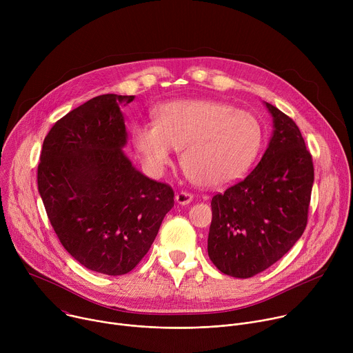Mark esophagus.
Segmentation results:
<instances>
[{
	"mask_svg": "<svg viewBox=\"0 0 353 353\" xmlns=\"http://www.w3.org/2000/svg\"><path fill=\"white\" fill-rule=\"evenodd\" d=\"M192 199H194V196L190 192L181 191V192L176 194V203L180 205H188Z\"/></svg>",
	"mask_w": 353,
	"mask_h": 353,
	"instance_id": "esophagus-1",
	"label": "esophagus"
}]
</instances>
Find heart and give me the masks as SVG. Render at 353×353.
<instances>
[{
	"mask_svg": "<svg viewBox=\"0 0 353 353\" xmlns=\"http://www.w3.org/2000/svg\"><path fill=\"white\" fill-rule=\"evenodd\" d=\"M131 137L150 174H161L176 149L181 150L187 177L205 188H223L240 180L263 143V130L253 114L211 99L165 103L155 112V124H135Z\"/></svg>",
	"mask_w": 353,
	"mask_h": 353,
	"instance_id": "obj_1",
	"label": "heart"
}]
</instances>
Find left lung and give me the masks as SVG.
Instances as JSON below:
<instances>
[{
    "mask_svg": "<svg viewBox=\"0 0 353 353\" xmlns=\"http://www.w3.org/2000/svg\"><path fill=\"white\" fill-rule=\"evenodd\" d=\"M272 134L260 163L211 201L208 256L233 278H250L281 260L303 234L314 181L312 155L294 121L264 102Z\"/></svg>",
    "mask_w": 353,
    "mask_h": 353,
    "instance_id": "left-lung-1",
    "label": "left lung"
}]
</instances>
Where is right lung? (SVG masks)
<instances>
[{
  "label": "right lung",
  "instance_id": "1",
  "mask_svg": "<svg viewBox=\"0 0 353 353\" xmlns=\"http://www.w3.org/2000/svg\"><path fill=\"white\" fill-rule=\"evenodd\" d=\"M135 96L100 94L60 119L44 138L39 194L61 244L105 275L134 270L174 205L170 185L150 180L124 154L121 109Z\"/></svg>",
  "mask_w": 353,
  "mask_h": 353
}]
</instances>
